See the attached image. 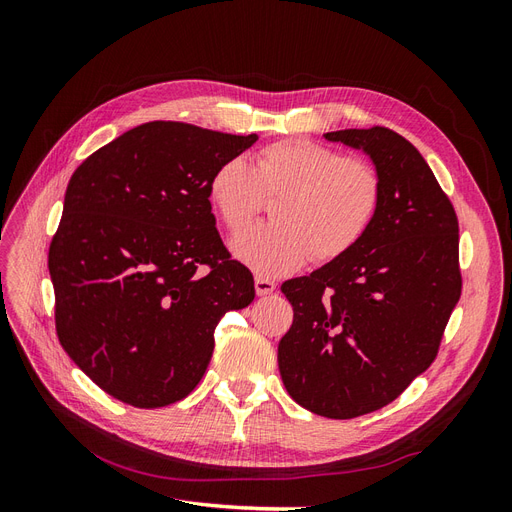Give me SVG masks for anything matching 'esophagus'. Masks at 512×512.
Instances as JSON below:
<instances>
[{"mask_svg": "<svg viewBox=\"0 0 512 512\" xmlns=\"http://www.w3.org/2000/svg\"><path fill=\"white\" fill-rule=\"evenodd\" d=\"M256 294L258 297H267V294H271L275 290V282L269 280V277H256Z\"/></svg>", "mask_w": 512, "mask_h": 512, "instance_id": "obj_1", "label": "esophagus"}]
</instances>
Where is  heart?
<instances>
[{
    "mask_svg": "<svg viewBox=\"0 0 512 512\" xmlns=\"http://www.w3.org/2000/svg\"><path fill=\"white\" fill-rule=\"evenodd\" d=\"M262 194L275 222L245 230L232 252L260 277L288 275L314 262H333L361 243L382 203L374 164L342 156L312 141L262 147L254 166L243 156L224 160L209 179V196L230 232L252 222Z\"/></svg>",
    "mask_w": 512,
    "mask_h": 512,
    "instance_id": "b5f03b06",
    "label": "heart"
}]
</instances>
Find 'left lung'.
<instances>
[{"label": "left lung", "instance_id": "8db88e82", "mask_svg": "<svg viewBox=\"0 0 512 512\" xmlns=\"http://www.w3.org/2000/svg\"><path fill=\"white\" fill-rule=\"evenodd\" d=\"M324 138L374 160L382 203L348 254L282 284L294 318L277 363L299 406L354 418L389 406L438 356L461 297L459 222L404 136L374 126Z\"/></svg>", "mask_w": 512, "mask_h": 512}]
</instances>
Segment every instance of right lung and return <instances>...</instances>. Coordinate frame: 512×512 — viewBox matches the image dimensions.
<instances>
[{
  "instance_id": "right-lung-1",
  "label": "right lung",
  "mask_w": 512,
  "mask_h": 512,
  "mask_svg": "<svg viewBox=\"0 0 512 512\" xmlns=\"http://www.w3.org/2000/svg\"><path fill=\"white\" fill-rule=\"evenodd\" d=\"M181 121H149L74 170L49 247L55 329L104 393L134 408L188 397L213 331L256 297L215 228L209 179L256 143Z\"/></svg>"
}]
</instances>
